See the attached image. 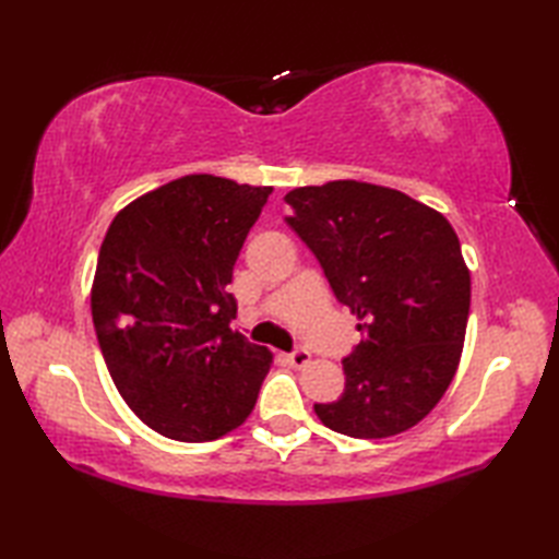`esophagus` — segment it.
<instances>
[{"instance_id":"obj_1","label":"esophagus","mask_w":559,"mask_h":559,"mask_svg":"<svg viewBox=\"0 0 559 559\" xmlns=\"http://www.w3.org/2000/svg\"><path fill=\"white\" fill-rule=\"evenodd\" d=\"M286 360H288V365H293V367H305V365H310V360H312V355H310V350L307 348H295L293 353H288L286 355Z\"/></svg>"}]
</instances>
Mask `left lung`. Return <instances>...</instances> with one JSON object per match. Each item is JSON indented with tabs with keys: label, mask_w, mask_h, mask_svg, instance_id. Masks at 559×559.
Masks as SVG:
<instances>
[{
	"label": "left lung",
	"mask_w": 559,
	"mask_h": 559,
	"mask_svg": "<svg viewBox=\"0 0 559 559\" xmlns=\"http://www.w3.org/2000/svg\"><path fill=\"white\" fill-rule=\"evenodd\" d=\"M290 228L312 249L360 343L346 389L314 403L329 430L382 439L418 425L456 374L471 273L449 221L396 189L336 180L286 194Z\"/></svg>",
	"instance_id": "1"
}]
</instances>
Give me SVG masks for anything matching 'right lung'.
Segmentation results:
<instances>
[{
  "mask_svg": "<svg viewBox=\"0 0 559 559\" xmlns=\"http://www.w3.org/2000/svg\"><path fill=\"white\" fill-rule=\"evenodd\" d=\"M271 187L187 175L139 197L105 235L93 326L127 406L177 442H211L252 413L271 353L230 329L233 266Z\"/></svg>",
  "mask_w": 559,
  "mask_h": 559,
  "instance_id": "1",
  "label": "right lung"
}]
</instances>
